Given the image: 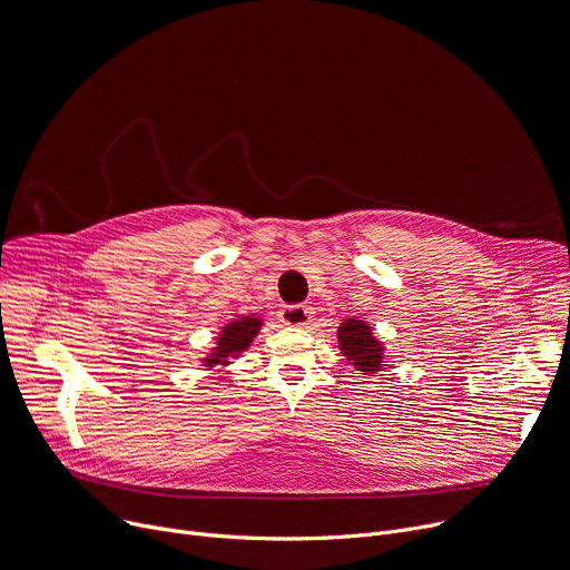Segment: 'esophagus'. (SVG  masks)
<instances>
[{
	"mask_svg": "<svg viewBox=\"0 0 570 570\" xmlns=\"http://www.w3.org/2000/svg\"><path fill=\"white\" fill-rule=\"evenodd\" d=\"M278 317H281V322L289 324V327H306V324H311V320H313V308L304 306V304H289V306L281 308Z\"/></svg>",
	"mask_w": 570,
	"mask_h": 570,
	"instance_id": "1",
	"label": "esophagus"
}]
</instances>
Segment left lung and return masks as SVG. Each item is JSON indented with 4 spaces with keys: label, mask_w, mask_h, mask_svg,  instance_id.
<instances>
[{
    "label": "left lung",
    "mask_w": 570,
    "mask_h": 570,
    "mask_svg": "<svg viewBox=\"0 0 570 570\" xmlns=\"http://www.w3.org/2000/svg\"><path fill=\"white\" fill-rule=\"evenodd\" d=\"M338 343L343 355L362 373H373L381 368L383 345L371 336V327L360 320H345L338 327Z\"/></svg>",
    "instance_id": "left-lung-1"
}]
</instances>
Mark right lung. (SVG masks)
I'll list each match as a JSON object with an SVG mask.
<instances>
[{"label": "right lung", "mask_w": 570, "mask_h": 570, "mask_svg": "<svg viewBox=\"0 0 570 570\" xmlns=\"http://www.w3.org/2000/svg\"><path fill=\"white\" fill-rule=\"evenodd\" d=\"M259 330V322L257 320H238L234 324H229V327H225L223 336H220V347L218 352H215V357L206 360L208 364H218V362H225L223 357L227 355H236V352H240L246 345H250L253 336L257 334Z\"/></svg>", "instance_id": "1"}]
</instances>
